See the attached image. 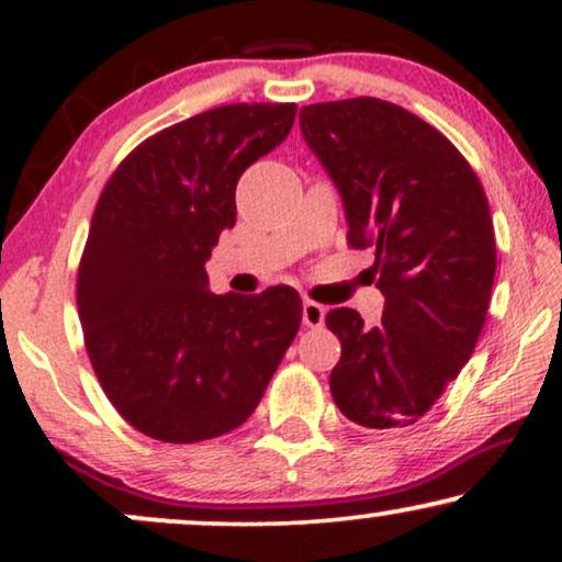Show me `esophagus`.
<instances>
[{"label":"esophagus","mask_w":562,"mask_h":562,"mask_svg":"<svg viewBox=\"0 0 562 562\" xmlns=\"http://www.w3.org/2000/svg\"><path fill=\"white\" fill-rule=\"evenodd\" d=\"M325 314L327 310L317 302H312V299H304V310H302V322L304 327H322L325 325Z\"/></svg>","instance_id":"1"}]
</instances>
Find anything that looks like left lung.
<instances>
[{
    "instance_id": "1",
    "label": "left lung",
    "mask_w": 562,
    "mask_h": 562,
    "mask_svg": "<svg viewBox=\"0 0 562 562\" xmlns=\"http://www.w3.org/2000/svg\"><path fill=\"white\" fill-rule=\"evenodd\" d=\"M302 135L342 196L350 248H373L379 325L327 314L342 345L335 404L368 429L419 422L486 322L496 240L479 176L440 130L375 97L302 106Z\"/></svg>"
}]
</instances>
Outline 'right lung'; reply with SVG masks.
I'll return each instance as SVG.
<instances>
[{
  "instance_id": "add662e5",
  "label": "right lung",
  "mask_w": 562,
  "mask_h": 562,
  "mask_svg": "<svg viewBox=\"0 0 562 562\" xmlns=\"http://www.w3.org/2000/svg\"><path fill=\"white\" fill-rule=\"evenodd\" d=\"M296 104H227L160 130L110 176L76 304L114 409L160 442H202L256 409L302 325L291 286L210 291L204 263L237 217L245 168L286 140Z\"/></svg>"
}]
</instances>
